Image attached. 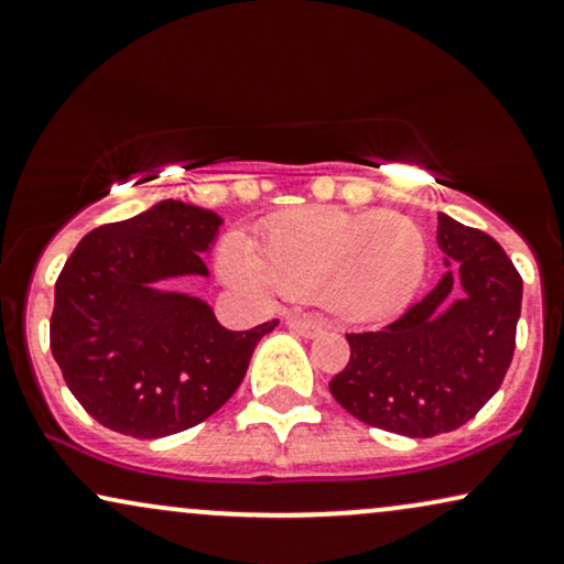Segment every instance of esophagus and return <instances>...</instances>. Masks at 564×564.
<instances>
[{
  "label": "esophagus",
  "instance_id": "1",
  "mask_svg": "<svg viewBox=\"0 0 564 564\" xmlns=\"http://www.w3.org/2000/svg\"><path fill=\"white\" fill-rule=\"evenodd\" d=\"M288 326L293 332H297V335L303 337H314L322 332V322H318L316 316H305V314H293L288 316Z\"/></svg>",
  "mask_w": 564,
  "mask_h": 564
}]
</instances>
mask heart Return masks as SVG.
I'll use <instances>...</instances> for the list:
<instances>
[{"instance_id": "1", "label": "heart", "mask_w": 564, "mask_h": 564, "mask_svg": "<svg viewBox=\"0 0 564 564\" xmlns=\"http://www.w3.org/2000/svg\"><path fill=\"white\" fill-rule=\"evenodd\" d=\"M429 246L400 212L303 208L269 221L261 248L242 235L221 246V267L256 295L318 297L352 322L398 314L419 293Z\"/></svg>"}]
</instances>
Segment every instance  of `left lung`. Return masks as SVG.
<instances>
[{"label": "left lung", "mask_w": 564, "mask_h": 564, "mask_svg": "<svg viewBox=\"0 0 564 564\" xmlns=\"http://www.w3.org/2000/svg\"><path fill=\"white\" fill-rule=\"evenodd\" d=\"M452 271L373 332H350V360L329 392L373 429L429 440L460 429L502 387L516 352L523 280L495 238L440 214ZM457 286L466 295L446 308Z\"/></svg>", "instance_id": "left-lung-1"}]
</instances>
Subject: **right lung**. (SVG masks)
I'll return each mask as SVG.
<instances>
[{"label": "right lung", "mask_w": 564, "mask_h": 564, "mask_svg": "<svg viewBox=\"0 0 564 564\" xmlns=\"http://www.w3.org/2000/svg\"><path fill=\"white\" fill-rule=\"evenodd\" d=\"M221 219L162 200L78 242L54 288L48 345L75 400L101 426L159 440L198 426L232 398L259 339L276 326L229 332L198 297L149 282L206 274L200 253Z\"/></svg>", "instance_id": "right-lung-1"}]
</instances>
